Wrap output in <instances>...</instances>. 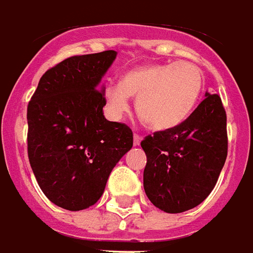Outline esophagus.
Segmentation results:
<instances>
[{
    "mask_svg": "<svg viewBox=\"0 0 253 253\" xmlns=\"http://www.w3.org/2000/svg\"><path fill=\"white\" fill-rule=\"evenodd\" d=\"M140 143H141V137H140L139 134H134V136H133V145H134V147H139Z\"/></svg>",
    "mask_w": 253,
    "mask_h": 253,
    "instance_id": "obj_1",
    "label": "esophagus"
}]
</instances>
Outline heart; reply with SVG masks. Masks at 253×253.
Returning a JSON list of instances; mask_svg holds the SVG:
<instances>
[{
	"mask_svg": "<svg viewBox=\"0 0 253 253\" xmlns=\"http://www.w3.org/2000/svg\"><path fill=\"white\" fill-rule=\"evenodd\" d=\"M202 70L190 62L145 64L125 73L120 84L104 93L109 117L123 120L136 97L140 119L154 130H169L185 123L204 90Z\"/></svg>",
	"mask_w": 253,
	"mask_h": 253,
	"instance_id": "b5f03b06",
	"label": "heart"
}]
</instances>
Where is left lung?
Segmentation results:
<instances>
[{
  "label": "left lung",
  "mask_w": 253,
  "mask_h": 253,
  "mask_svg": "<svg viewBox=\"0 0 253 253\" xmlns=\"http://www.w3.org/2000/svg\"><path fill=\"white\" fill-rule=\"evenodd\" d=\"M205 97L185 123L141 141L145 194L166 213H182L204 202L225 165L226 113L217 94L206 91Z\"/></svg>",
  "instance_id": "obj_1"
}]
</instances>
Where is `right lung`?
Here are the masks:
<instances>
[{
  "mask_svg": "<svg viewBox=\"0 0 253 253\" xmlns=\"http://www.w3.org/2000/svg\"><path fill=\"white\" fill-rule=\"evenodd\" d=\"M116 51L71 56L40 78L28 105V158L40 189L78 211L104 194L112 169L133 145L125 124L105 119L102 78Z\"/></svg>",
  "mask_w": 253,
  "mask_h": 253,
  "instance_id": "1",
  "label": "right lung"
}]
</instances>
